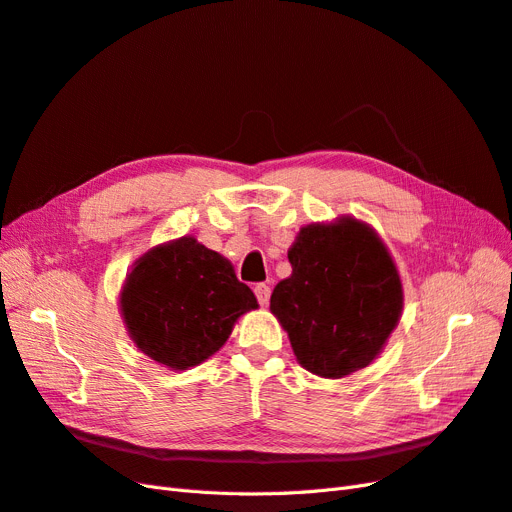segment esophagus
Instances as JSON below:
<instances>
[{
	"instance_id": "1",
	"label": "esophagus",
	"mask_w": 512,
	"mask_h": 512,
	"mask_svg": "<svg viewBox=\"0 0 512 512\" xmlns=\"http://www.w3.org/2000/svg\"><path fill=\"white\" fill-rule=\"evenodd\" d=\"M254 292H256V297H258V303H260L262 307H267V305H269V299H271V288H269L267 284H256Z\"/></svg>"
}]
</instances>
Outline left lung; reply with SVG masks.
<instances>
[{
  "mask_svg": "<svg viewBox=\"0 0 512 512\" xmlns=\"http://www.w3.org/2000/svg\"><path fill=\"white\" fill-rule=\"evenodd\" d=\"M292 273L275 286L271 314L303 369L339 380L378 359L399 324L404 286L389 247L367 222H312L290 245Z\"/></svg>",
  "mask_w": 512,
  "mask_h": 512,
  "instance_id": "left-lung-1",
  "label": "left lung"
}]
</instances>
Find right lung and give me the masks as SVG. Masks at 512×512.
<instances>
[{"mask_svg":"<svg viewBox=\"0 0 512 512\" xmlns=\"http://www.w3.org/2000/svg\"><path fill=\"white\" fill-rule=\"evenodd\" d=\"M252 309L258 301L237 280L232 262L190 235L151 247L119 290V312L134 346L173 371L211 359Z\"/></svg>","mask_w":512,"mask_h":512,"instance_id":"right-lung-1","label":"right lung"}]
</instances>
